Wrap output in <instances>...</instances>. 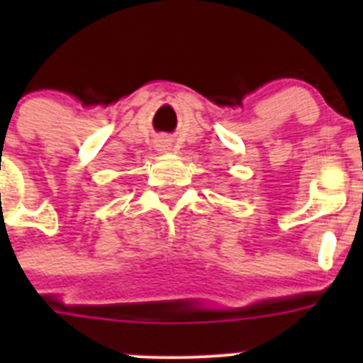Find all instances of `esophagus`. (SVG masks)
Instances as JSON below:
<instances>
[{"mask_svg": "<svg viewBox=\"0 0 363 363\" xmlns=\"http://www.w3.org/2000/svg\"><path fill=\"white\" fill-rule=\"evenodd\" d=\"M158 147H160V150H169V149H171V143H169V142H162Z\"/></svg>", "mask_w": 363, "mask_h": 363, "instance_id": "34e87169", "label": "esophagus"}]
</instances>
